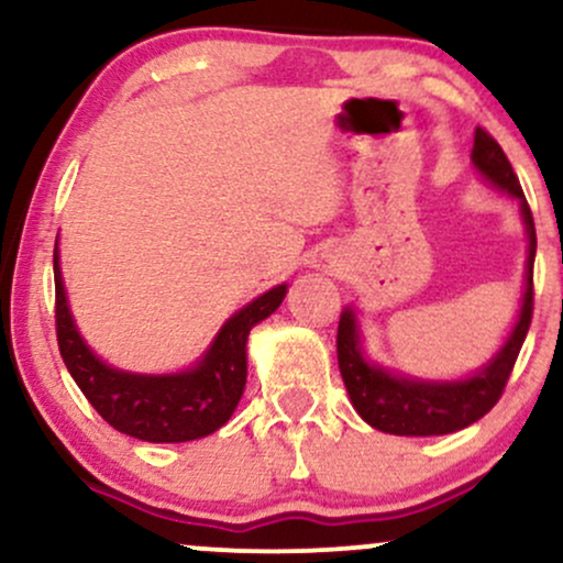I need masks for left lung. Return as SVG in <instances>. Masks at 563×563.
Instances as JSON below:
<instances>
[{
  "label": "left lung",
  "mask_w": 563,
  "mask_h": 563,
  "mask_svg": "<svg viewBox=\"0 0 563 563\" xmlns=\"http://www.w3.org/2000/svg\"><path fill=\"white\" fill-rule=\"evenodd\" d=\"M474 166L489 183L500 187L519 200L521 219L527 224L529 256H527V286L521 299V312L514 331L500 352L482 367L476 376L466 380H416L405 376H391L384 367L367 363L360 349V331L352 309H344L339 320V335H335V352H339V371L352 399L354 410L363 416L365 423L384 434L397 437H439L461 431L487 416L503 397L521 344H525L529 322L534 309V251H538V235H534V219L521 190L514 166L497 145V140L487 129L476 126L474 151H471Z\"/></svg>",
  "instance_id": "obj_1"
}]
</instances>
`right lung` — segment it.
Wrapping results in <instances>:
<instances>
[{
	"label": "right lung",
	"instance_id": "1",
	"mask_svg": "<svg viewBox=\"0 0 563 563\" xmlns=\"http://www.w3.org/2000/svg\"><path fill=\"white\" fill-rule=\"evenodd\" d=\"M55 331L60 357L84 397L115 431L142 442H190L230 421L245 386V341L256 322L286 299L277 286L224 322L196 367L172 376H140L106 365L81 341L63 290L55 245Z\"/></svg>",
	"mask_w": 563,
	"mask_h": 563
}]
</instances>
